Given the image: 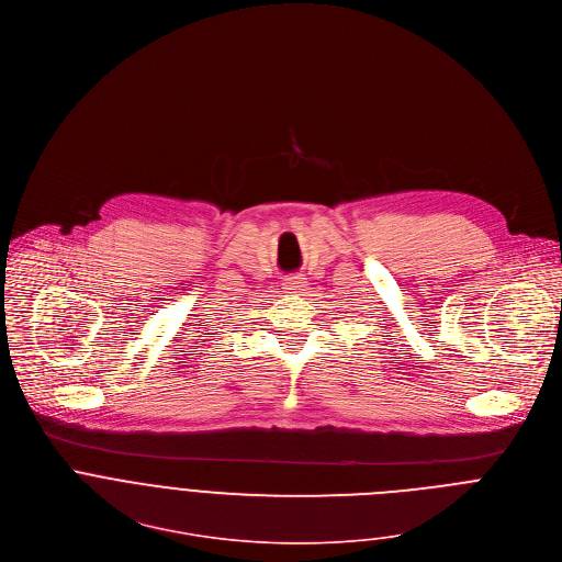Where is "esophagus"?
I'll return each instance as SVG.
<instances>
[{"instance_id": "obj_1", "label": "esophagus", "mask_w": 562, "mask_h": 562, "mask_svg": "<svg viewBox=\"0 0 562 562\" xmlns=\"http://www.w3.org/2000/svg\"><path fill=\"white\" fill-rule=\"evenodd\" d=\"M304 286H306V278H302V276H291V278H286L284 280V291L286 293H300V291H304Z\"/></svg>"}]
</instances>
